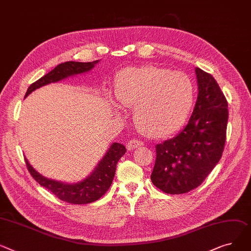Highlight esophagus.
<instances>
[{
    "label": "esophagus",
    "mask_w": 251,
    "mask_h": 251,
    "mask_svg": "<svg viewBox=\"0 0 251 251\" xmlns=\"http://www.w3.org/2000/svg\"><path fill=\"white\" fill-rule=\"evenodd\" d=\"M140 146H143V142L142 141H138V140H130L128 143H127V149L128 150H133V149H136L137 147H140Z\"/></svg>",
    "instance_id": "obj_1"
}]
</instances>
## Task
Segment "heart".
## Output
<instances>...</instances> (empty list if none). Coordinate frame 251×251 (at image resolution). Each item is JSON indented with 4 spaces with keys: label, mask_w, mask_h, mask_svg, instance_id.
<instances>
[{
    "label": "heart",
    "mask_w": 251,
    "mask_h": 251,
    "mask_svg": "<svg viewBox=\"0 0 251 251\" xmlns=\"http://www.w3.org/2000/svg\"><path fill=\"white\" fill-rule=\"evenodd\" d=\"M114 95L122 107H133V122L140 133L160 139L174 134L185 124L195 89L186 74L144 65L117 75Z\"/></svg>",
    "instance_id": "heart-1"
}]
</instances>
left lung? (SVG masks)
<instances>
[{
	"label": "left lung",
	"instance_id": "8db88e82",
	"mask_svg": "<svg viewBox=\"0 0 251 251\" xmlns=\"http://www.w3.org/2000/svg\"><path fill=\"white\" fill-rule=\"evenodd\" d=\"M196 75L199 94L187 126L155 146L150 178L166 194H185L198 188L219 162L225 146L227 100L210 74L197 68Z\"/></svg>",
	"mask_w": 251,
	"mask_h": 251
}]
</instances>
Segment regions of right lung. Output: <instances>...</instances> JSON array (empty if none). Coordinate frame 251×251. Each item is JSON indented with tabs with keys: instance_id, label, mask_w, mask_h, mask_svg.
<instances>
[{
	"instance_id": "1",
	"label": "right lung",
	"mask_w": 251,
	"mask_h": 251,
	"mask_svg": "<svg viewBox=\"0 0 251 251\" xmlns=\"http://www.w3.org/2000/svg\"><path fill=\"white\" fill-rule=\"evenodd\" d=\"M99 60L92 62H77V61H66L64 63L58 64L54 70L49 72L47 75L33 82L28 88L25 98L35 91L50 82H56L69 76L75 75H80L91 71ZM126 148L120 143H113L106 155L97 165L95 171L90 176L82 181L76 183H63L53 179H48L38 174L32 168L28 160L25 158V162L30 175L33 176L40 186L44 187L48 191L51 192L59 200L70 204L83 205L93 203L99 200L112 185V181L116 172V165L119 159L125 154Z\"/></svg>"
}]
</instances>
